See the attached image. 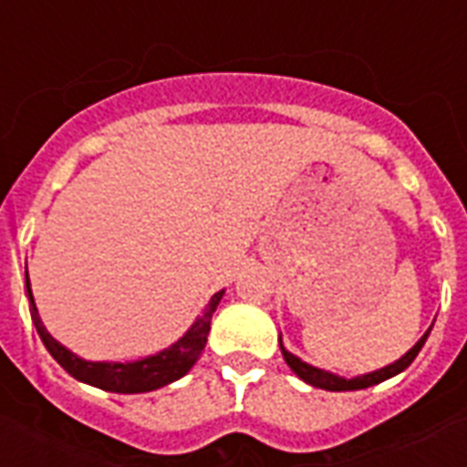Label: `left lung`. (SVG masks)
<instances>
[{
  "label": "left lung",
  "mask_w": 467,
  "mask_h": 467,
  "mask_svg": "<svg viewBox=\"0 0 467 467\" xmlns=\"http://www.w3.org/2000/svg\"><path fill=\"white\" fill-rule=\"evenodd\" d=\"M429 332H431V327H429L427 332L421 334V339L417 341V344H414V347L410 348L405 356H400L398 361H392L390 366H383V368L370 370V373H363V376H356V378L337 376V373H332V370H325V368H317V366H310V363H306L303 358H298L296 354H291V351L284 347L281 337H278V344H281V354H284L285 363L291 366V370L300 378V380H306V383L312 385V388H322V390L344 392V390H363V388H370V385L383 383V380H388V378L402 373V370H405L407 366L414 361V358H417V354H420L421 347H424V341H427Z\"/></svg>",
  "instance_id": "obj_1"
}]
</instances>
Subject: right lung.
I'll use <instances>...</instances> for the list:
<instances>
[{
	"mask_svg": "<svg viewBox=\"0 0 467 467\" xmlns=\"http://www.w3.org/2000/svg\"><path fill=\"white\" fill-rule=\"evenodd\" d=\"M26 293H28V303H31V317L33 325L38 329V337L43 339L46 348L50 351L55 361L60 363L62 368L67 370L69 376L77 378L79 383L94 385L101 390L109 392H120V395H135V392H150L164 385L174 383L179 378H183L193 368V363L201 358L208 341V332H211V319L213 312L223 300L225 291H218L213 296L196 322L183 332V337L171 344V347L161 348L152 356H142L135 361H87L82 356L72 354L67 347H62L60 341L55 339L53 334L47 332L43 319L38 315L36 300H33L31 281H28V271H26Z\"/></svg>",
	"mask_w": 467,
	"mask_h": 467,
	"instance_id": "obj_1",
	"label": "right lung"
}]
</instances>
